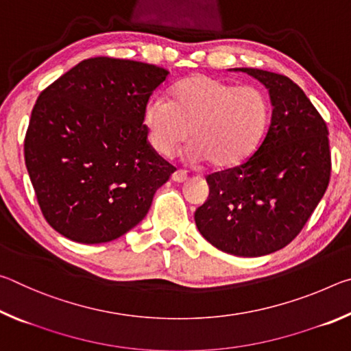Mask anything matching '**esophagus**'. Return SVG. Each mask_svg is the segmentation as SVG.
<instances>
[{"label": "esophagus", "mask_w": 351, "mask_h": 351, "mask_svg": "<svg viewBox=\"0 0 351 351\" xmlns=\"http://www.w3.org/2000/svg\"><path fill=\"white\" fill-rule=\"evenodd\" d=\"M171 180L175 182H186L189 180V175L184 170H175L173 175H171Z\"/></svg>", "instance_id": "esophagus-1"}]
</instances>
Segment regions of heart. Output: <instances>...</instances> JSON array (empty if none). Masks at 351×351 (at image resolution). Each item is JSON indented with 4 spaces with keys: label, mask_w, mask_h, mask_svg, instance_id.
Returning <instances> with one entry per match:
<instances>
[{
    "label": "heart",
    "mask_w": 351,
    "mask_h": 351,
    "mask_svg": "<svg viewBox=\"0 0 351 351\" xmlns=\"http://www.w3.org/2000/svg\"><path fill=\"white\" fill-rule=\"evenodd\" d=\"M148 141L171 158L184 141L192 161L232 167L251 154L269 122V102L254 86H235L209 75L176 83L171 99L152 97L144 111Z\"/></svg>",
    "instance_id": "obj_1"
}]
</instances>
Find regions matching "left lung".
Wrapping results in <instances>:
<instances>
[{"mask_svg":"<svg viewBox=\"0 0 351 351\" xmlns=\"http://www.w3.org/2000/svg\"><path fill=\"white\" fill-rule=\"evenodd\" d=\"M269 90L271 125L251 156L206 176L209 198L195 212L219 251L258 257L289 245L322 199L331 176L326 123L287 75L241 68Z\"/></svg>","mask_w":351,"mask_h":351,"instance_id":"8db88e82","label":"left lung"}]
</instances>
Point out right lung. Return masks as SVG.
<instances>
[{
    "mask_svg": "<svg viewBox=\"0 0 351 351\" xmlns=\"http://www.w3.org/2000/svg\"><path fill=\"white\" fill-rule=\"evenodd\" d=\"M169 71L94 57L40 93L25 161L41 213L66 239L97 245L141 223L176 170L147 139L144 111Z\"/></svg>",
    "mask_w": 351,
    "mask_h": 351,
    "instance_id": "right-lung-1",
    "label": "right lung"
}]
</instances>
